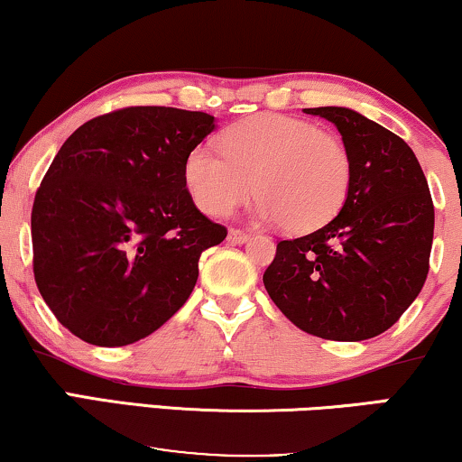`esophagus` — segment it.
<instances>
[{
	"instance_id": "esophagus-1",
	"label": "esophagus",
	"mask_w": 462,
	"mask_h": 462,
	"mask_svg": "<svg viewBox=\"0 0 462 462\" xmlns=\"http://www.w3.org/2000/svg\"><path fill=\"white\" fill-rule=\"evenodd\" d=\"M251 234L246 230H240V228H230L228 232V240L232 245H240V243H246L249 240Z\"/></svg>"
}]
</instances>
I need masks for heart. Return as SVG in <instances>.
<instances>
[{
	"label": "heart",
	"instance_id": "1",
	"mask_svg": "<svg viewBox=\"0 0 462 462\" xmlns=\"http://www.w3.org/2000/svg\"><path fill=\"white\" fill-rule=\"evenodd\" d=\"M209 146L190 151L186 186L200 211L228 216L253 192L262 217L287 232L322 228L341 211L352 186L347 146L316 123L265 113L230 125Z\"/></svg>",
	"mask_w": 462,
	"mask_h": 462
}]
</instances>
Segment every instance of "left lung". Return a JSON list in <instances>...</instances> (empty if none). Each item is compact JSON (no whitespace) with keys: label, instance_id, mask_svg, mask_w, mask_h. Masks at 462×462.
I'll return each mask as SVG.
<instances>
[{"label":"left lung","instance_id":"1","mask_svg":"<svg viewBox=\"0 0 462 462\" xmlns=\"http://www.w3.org/2000/svg\"><path fill=\"white\" fill-rule=\"evenodd\" d=\"M303 110L339 129L352 186L327 226L278 243L263 284L297 328L328 341H364L393 327L423 289L433 200L400 135L349 108Z\"/></svg>","mask_w":462,"mask_h":462}]
</instances>
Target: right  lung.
Returning a JSON list of instances; mask_svg holds the SVG:
<instances>
[{
    "mask_svg": "<svg viewBox=\"0 0 462 462\" xmlns=\"http://www.w3.org/2000/svg\"><path fill=\"white\" fill-rule=\"evenodd\" d=\"M216 119L127 106L83 123L31 211L33 274L64 328L100 347L144 339L190 297L200 253L228 230L192 203L184 165Z\"/></svg>",
    "mask_w": 462,
    "mask_h": 462,
    "instance_id": "obj_1",
    "label": "right lung"
}]
</instances>
